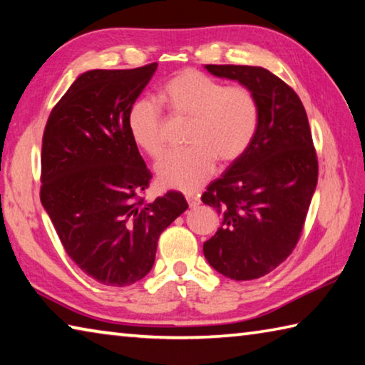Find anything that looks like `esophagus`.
Masks as SVG:
<instances>
[{"label":"esophagus","instance_id":"1","mask_svg":"<svg viewBox=\"0 0 365 365\" xmlns=\"http://www.w3.org/2000/svg\"><path fill=\"white\" fill-rule=\"evenodd\" d=\"M187 201H188V206L191 207V209H195V207H197L201 205V200H200V196H196V195H191V193H188L187 195Z\"/></svg>","mask_w":365,"mask_h":365}]
</instances>
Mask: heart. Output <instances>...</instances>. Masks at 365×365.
I'll list each match as a JSON object with an SVG mask.
<instances>
[{"label":"heart","instance_id":"heart-1","mask_svg":"<svg viewBox=\"0 0 365 365\" xmlns=\"http://www.w3.org/2000/svg\"><path fill=\"white\" fill-rule=\"evenodd\" d=\"M160 96L175 117L191 119L187 150L172 151L158 164L164 187L201 188L215 172L217 159L235 163L248 150L259 125V103L250 86L224 85L196 69H185L164 85ZM132 138L151 159L165 151V117L159 104L143 98L127 115Z\"/></svg>","mask_w":365,"mask_h":365}]
</instances>
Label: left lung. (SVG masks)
Wrapping results in <instances>:
<instances>
[{"label":"left lung","instance_id":"1","mask_svg":"<svg viewBox=\"0 0 365 365\" xmlns=\"http://www.w3.org/2000/svg\"><path fill=\"white\" fill-rule=\"evenodd\" d=\"M206 69L255 91L259 125L243 156L201 196L222 217L202 251L219 274L255 280L279 267L299 242L317 185V153L306 109L282 78L255 66Z\"/></svg>","mask_w":365,"mask_h":365}]
</instances>
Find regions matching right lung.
Listing matches in <instances>:
<instances>
[{"instance_id": "obj_1", "label": "right lung", "mask_w": 365, "mask_h": 365, "mask_svg": "<svg viewBox=\"0 0 365 365\" xmlns=\"http://www.w3.org/2000/svg\"><path fill=\"white\" fill-rule=\"evenodd\" d=\"M156 69L151 63L82 73L43 132L41 205L67 256L101 285L143 279L159 235L188 209L172 190L145 200L153 175L128 132V110Z\"/></svg>"}]
</instances>
